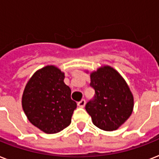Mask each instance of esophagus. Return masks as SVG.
Segmentation results:
<instances>
[{"label":"esophagus","instance_id":"1","mask_svg":"<svg viewBox=\"0 0 159 159\" xmlns=\"http://www.w3.org/2000/svg\"><path fill=\"white\" fill-rule=\"evenodd\" d=\"M85 105H86V101L84 99L81 100L79 102H77V106L79 107H84Z\"/></svg>","mask_w":159,"mask_h":159}]
</instances>
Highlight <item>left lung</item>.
Here are the masks:
<instances>
[{"mask_svg":"<svg viewBox=\"0 0 159 159\" xmlns=\"http://www.w3.org/2000/svg\"><path fill=\"white\" fill-rule=\"evenodd\" d=\"M90 86L95 95L85 108L92 122L103 130H116L133 111L134 97L128 85L118 72L105 66L91 74Z\"/></svg>","mask_w":159,"mask_h":159,"instance_id":"1","label":"left lung"}]
</instances>
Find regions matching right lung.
Returning <instances> with one entry per match:
<instances>
[{"mask_svg":"<svg viewBox=\"0 0 159 159\" xmlns=\"http://www.w3.org/2000/svg\"><path fill=\"white\" fill-rule=\"evenodd\" d=\"M63 80V72L47 66L32 76L24 91V111L30 123L44 133H57L67 127L77 108Z\"/></svg>","mask_w":159,"mask_h":159,"instance_id":"obj_1","label":"right lung"}]
</instances>
